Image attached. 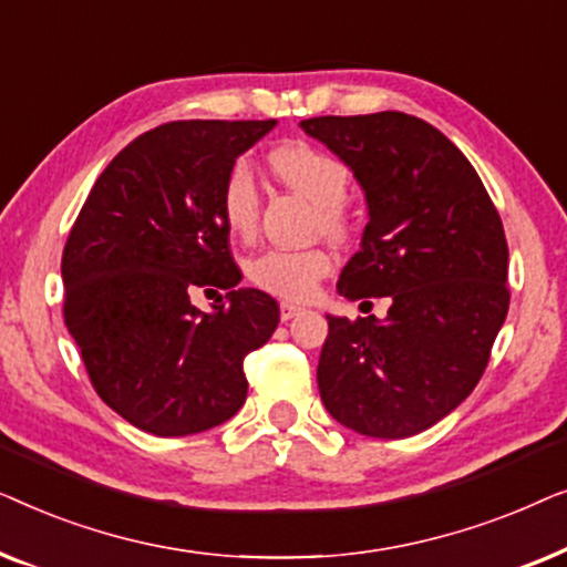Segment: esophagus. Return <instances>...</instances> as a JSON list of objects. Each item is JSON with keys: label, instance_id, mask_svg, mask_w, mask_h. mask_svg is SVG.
I'll return each mask as SVG.
<instances>
[{"label": "esophagus", "instance_id": "1", "mask_svg": "<svg viewBox=\"0 0 567 567\" xmlns=\"http://www.w3.org/2000/svg\"><path fill=\"white\" fill-rule=\"evenodd\" d=\"M299 312H305V307L301 305H293V301H281V320H291V317H297Z\"/></svg>", "mask_w": 567, "mask_h": 567}]
</instances>
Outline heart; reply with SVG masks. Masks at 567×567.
<instances>
[{
	"label": "heart",
	"mask_w": 567,
	"mask_h": 567,
	"mask_svg": "<svg viewBox=\"0 0 567 567\" xmlns=\"http://www.w3.org/2000/svg\"><path fill=\"white\" fill-rule=\"evenodd\" d=\"M270 167L281 181L305 196L309 204L317 206L320 227L330 237H343L348 231V216L343 200L348 196V183L351 173L348 167L332 154L309 146L305 142H291L276 146L268 154ZM258 183L247 159L231 162L221 181L219 190V212L227 229L237 237L252 235L258 224ZM332 258L320 247L309 250H266L258 255L250 266L247 276L262 291L276 293L281 299H307L320 284V278L330 274Z\"/></svg>",
	"instance_id": "obj_1"
}]
</instances>
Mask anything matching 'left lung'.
Masks as SVG:
<instances>
[{"instance_id":"8db88e82","label":"left lung","mask_w":567,"mask_h":567,"mask_svg":"<svg viewBox=\"0 0 567 567\" xmlns=\"http://www.w3.org/2000/svg\"><path fill=\"white\" fill-rule=\"evenodd\" d=\"M301 128L367 196L361 250L340 270L338 293L392 299L384 320L328 315L320 398L361 436H415L470 398L506 320L501 216L470 159L415 115H322Z\"/></svg>"}]
</instances>
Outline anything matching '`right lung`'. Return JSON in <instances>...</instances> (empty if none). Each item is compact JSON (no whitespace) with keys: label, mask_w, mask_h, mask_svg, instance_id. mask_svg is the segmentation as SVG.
I'll return each instance as SVG.
<instances>
[{"label":"right lung","mask_w":567,"mask_h":567,"mask_svg":"<svg viewBox=\"0 0 567 567\" xmlns=\"http://www.w3.org/2000/svg\"><path fill=\"white\" fill-rule=\"evenodd\" d=\"M276 121H173L103 169L69 231L64 320L107 408L154 436L229 421L247 398L245 355L268 343L278 305L239 289L221 181ZM196 288H224L212 313ZM221 301V297H219Z\"/></svg>","instance_id":"1"}]
</instances>
